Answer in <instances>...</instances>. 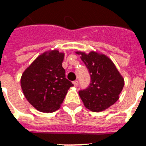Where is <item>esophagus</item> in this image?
<instances>
[{"instance_id":"esophagus-1","label":"esophagus","mask_w":146,"mask_h":146,"mask_svg":"<svg viewBox=\"0 0 146 146\" xmlns=\"http://www.w3.org/2000/svg\"><path fill=\"white\" fill-rule=\"evenodd\" d=\"M73 84H74V86H78V84H79V82H78V81L77 80H76V81H73Z\"/></svg>"}]
</instances>
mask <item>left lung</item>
<instances>
[{"mask_svg": "<svg viewBox=\"0 0 146 146\" xmlns=\"http://www.w3.org/2000/svg\"><path fill=\"white\" fill-rule=\"evenodd\" d=\"M81 54V59L90 73V83L79 94L84 106L94 112L105 110L118 100L124 79L112 61L105 55L90 52Z\"/></svg>", "mask_w": 146, "mask_h": 146, "instance_id": "obj_1", "label": "left lung"}]
</instances>
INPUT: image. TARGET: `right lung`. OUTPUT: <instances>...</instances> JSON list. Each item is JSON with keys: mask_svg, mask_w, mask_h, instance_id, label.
Returning <instances> with one entry per match:
<instances>
[{"mask_svg": "<svg viewBox=\"0 0 146 146\" xmlns=\"http://www.w3.org/2000/svg\"><path fill=\"white\" fill-rule=\"evenodd\" d=\"M63 60L64 53L58 50L44 52L22 75L21 84L24 96L38 111L51 113L58 110L67 90L73 86L65 77Z\"/></svg>", "mask_w": 146, "mask_h": 146, "instance_id": "add662e5", "label": "right lung"}]
</instances>
